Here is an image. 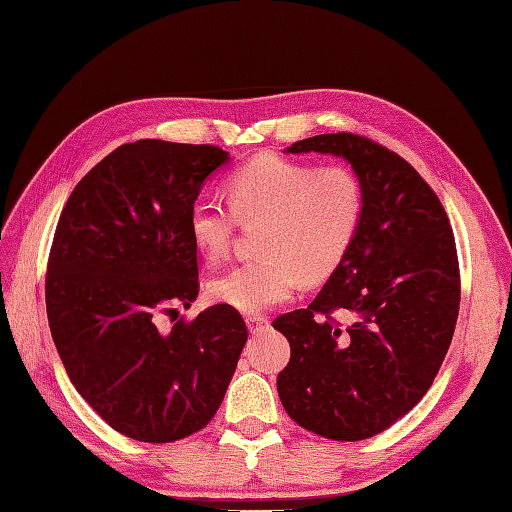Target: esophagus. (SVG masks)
Here are the masks:
<instances>
[{
	"mask_svg": "<svg viewBox=\"0 0 512 512\" xmlns=\"http://www.w3.org/2000/svg\"><path fill=\"white\" fill-rule=\"evenodd\" d=\"M247 327L249 332H263L269 327V318L267 316H260V314H254V316H247Z\"/></svg>",
	"mask_w": 512,
	"mask_h": 512,
	"instance_id": "1",
	"label": "esophagus"
}]
</instances>
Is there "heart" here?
I'll return each instance as SVG.
<instances>
[{"label":"heart","instance_id":"obj_1","mask_svg":"<svg viewBox=\"0 0 512 512\" xmlns=\"http://www.w3.org/2000/svg\"><path fill=\"white\" fill-rule=\"evenodd\" d=\"M229 207L202 198L189 209V236L214 263L231 245L236 225L258 223L260 256L209 281V296L256 314L287 301L301 285L321 283L341 267L363 218V189L345 167H316L265 153L227 178Z\"/></svg>","mask_w":512,"mask_h":512}]
</instances>
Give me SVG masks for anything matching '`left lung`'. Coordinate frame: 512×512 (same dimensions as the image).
<instances>
[{
    "label": "left lung",
    "instance_id": "obj_1",
    "mask_svg": "<svg viewBox=\"0 0 512 512\" xmlns=\"http://www.w3.org/2000/svg\"><path fill=\"white\" fill-rule=\"evenodd\" d=\"M287 151L350 162L363 189V218L314 301L274 321L292 347L276 379L278 397L314 435L361 441L417 406L441 368L461 301L455 234L428 182L379 142L325 133ZM334 311L346 314L347 326Z\"/></svg>",
    "mask_w": 512,
    "mask_h": 512
}]
</instances>
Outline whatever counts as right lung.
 I'll return each mask as SVG.
<instances>
[{
	"label": "right lung",
	"mask_w": 512,
	"mask_h": 512,
	"mask_svg": "<svg viewBox=\"0 0 512 512\" xmlns=\"http://www.w3.org/2000/svg\"><path fill=\"white\" fill-rule=\"evenodd\" d=\"M229 160L211 144H122L77 182L46 267V316L75 390L120 435L169 443L223 403L247 341L229 305L169 332L160 314L198 296L189 209Z\"/></svg>",
	"instance_id": "1"
}]
</instances>
